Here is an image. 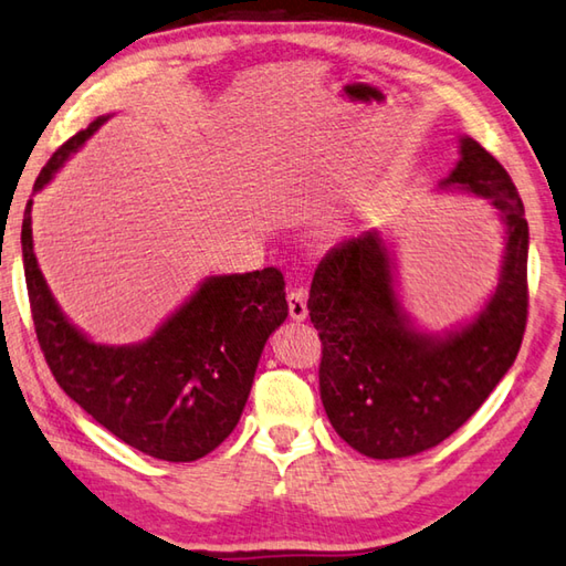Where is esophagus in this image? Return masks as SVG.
Returning <instances> with one entry per match:
<instances>
[{
    "label": "esophagus",
    "instance_id": "esophagus-1",
    "mask_svg": "<svg viewBox=\"0 0 566 566\" xmlns=\"http://www.w3.org/2000/svg\"><path fill=\"white\" fill-rule=\"evenodd\" d=\"M286 304H290V314L294 321H304L308 316L304 290H292L290 294H286Z\"/></svg>",
    "mask_w": 566,
    "mask_h": 566
}]
</instances>
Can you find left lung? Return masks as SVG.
<instances>
[{"mask_svg": "<svg viewBox=\"0 0 566 566\" xmlns=\"http://www.w3.org/2000/svg\"><path fill=\"white\" fill-rule=\"evenodd\" d=\"M441 186L489 198L505 226L501 282L479 318L447 338L409 326L378 232L331 248L308 292L321 338V402L338 437L370 459L441 444L485 402L523 343L530 232L513 179L491 151L463 137L457 169Z\"/></svg>", "mask_w": 566, "mask_h": 566, "instance_id": "left-lung-1", "label": "left lung"}]
</instances>
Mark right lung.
Wrapping results in <instances>:
<instances>
[{
    "label": "right lung",
    "mask_w": 566,
    "mask_h": 566,
    "mask_svg": "<svg viewBox=\"0 0 566 566\" xmlns=\"http://www.w3.org/2000/svg\"><path fill=\"white\" fill-rule=\"evenodd\" d=\"M91 122L53 151L33 191L103 125ZM31 198L21 223L29 304L55 382L97 424L161 461H196L223 444L248 402L260 353L284 324V276L276 268L208 276L166 324L137 346H97L69 324L39 270Z\"/></svg>",
    "instance_id": "right-lung-1"
}]
</instances>
